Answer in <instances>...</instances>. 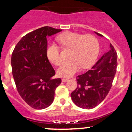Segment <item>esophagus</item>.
Here are the masks:
<instances>
[{"label":"esophagus","mask_w":132,"mask_h":132,"mask_svg":"<svg viewBox=\"0 0 132 132\" xmlns=\"http://www.w3.org/2000/svg\"><path fill=\"white\" fill-rule=\"evenodd\" d=\"M68 80V78H62V82H67Z\"/></svg>","instance_id":"obj_1"}]
</instances>
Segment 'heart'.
<instances>
[{"instance_id":"obj_1","label":"heart","mask_w":132,"mask_h":132,"mask_svg":"<svg viewBox=\"0 0 132 132\" xmlns=\"http://www.w3.org/2000/svg\"><path fill=\"white\" fill-rule=\"evenodd\" d=\"M57 39L64 48L71 50L69 61H64L57 70L60 77H70L82 69L89 68L94 63L99 52V43L94 36L67 32L61 34ZM49 61L56 66L62 62L59 48L55 44H49L46 48Z\"/></svg>"}]
</instances>
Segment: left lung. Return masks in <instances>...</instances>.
I'll return each mask as SVG.
<instances>
[{"label":"left lung","mask_w":132,"mask_h":132,"mask_svg":"<svg viewBox=\"0 0 132 132\" xmlns=\"http://www.w3.org/2000/svg\"><path fill=\"white\" fill-rule=\"evenodd\" d=\"M99 36L102 34L94 32ZM118 54L111 43L107 52L85 73L77 77L78 86L71 93L73 103L78 107L91 109L105 98L112 87L118 66Z\"/></svg>","instance_id":"1"}]
</instances>
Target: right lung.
Listing matches in <instances>:
<instances>
[{"instance_id":"right-lung-1","label":"right lung","mask_w":132,"mask_h":132,"mask_svg":"<svg viewBox=\"0 0 132 132\" xmlns=\"http://www.w3.org/2000/svg\"><path fill=\"white\" fill-rule=\"evenodd\" d=\"M61 30L48 26L36 29L24 36L12 54V73L18 93L35 109L49 107L61 83V78L53 77L55 72L46 52L48 37Z\"/></svg>"}]
</instances>
